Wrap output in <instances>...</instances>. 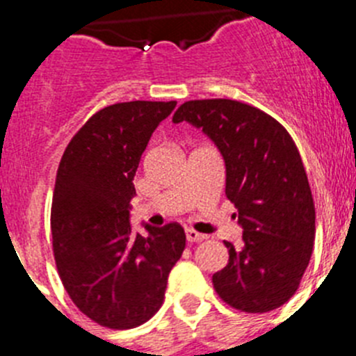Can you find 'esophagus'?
Returning <instances> with one entry per match:
<instances>
[{"label": "esophagus", "mask_w": 356, "mask_h": 356, "mask_svg": "<svg viewBox=\"0 0 356 356\" xmlns=\"http://www.w3.org/2000/svg\"><path fill=\"white\" fill-rule=\"evenodd\" d=\"M185 235H187L188 242H201L207 238V235L200 234V232H196V229H193V228L185 229Z\"/></svg>", "instance_id": "esophagus-1"}]
</instances>
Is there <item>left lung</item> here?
Segmentation results:
<instances>
[{
    "label": "left lung",
    "mask_w": 356,
    "mask_h": 356,
    "mask_svg": "<svg viewBox=\"0 0 356 356\" xmlns=\"http://www.w3.org/2000/svg\"><path fill=\"white\" fill-rule=\"evenodd\" d=\"M187 121L216 143L226 163V197L237 209L242 244L212 276L226 305L271 312L301 284L316 237V207L294 140L275 118L235 99L185 102L172 122Z\"/></svg>",
    "instance_id": "left-lung-1"
}]
</instances>
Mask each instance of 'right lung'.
I'll use <instances>...</instances> for the list:
<instances>
[{
    "label": "right lung",
    "instance_id": "obj_1",
    "mask_svg": "<svg viewBox=\"0 0 356 356\" xmlns=\"http://www.w3.org/2000/svg\"><path fill=\"white\" fill-rule=\"evenodd\" d=\"M176 102H127L102 108L74 134L56 171L53 254L81 314L112 330L159 312L168 276L185 250L178 222L131 232L130 200L140 156Z\"/></svg>",
    "mask_w": 356,
    "mask_h": 356
}]
</instances>
